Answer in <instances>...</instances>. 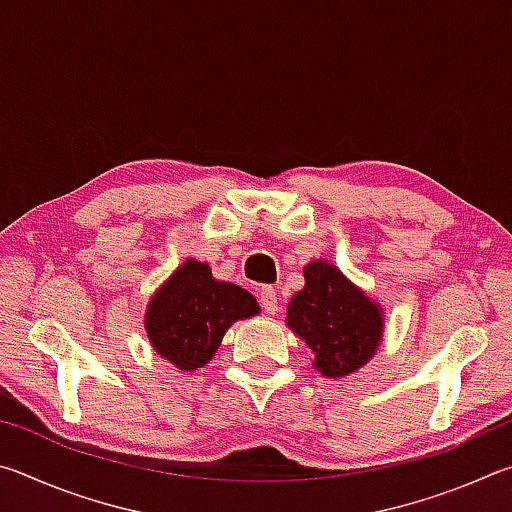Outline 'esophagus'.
<instances>
[{"instance_id":"34e87169","label":"esophagus","mask_w":512,"mask_h":512,"mask_svg":"<svg viewBox=\"0 0 512 512\" xmlns=\"http://www.w3.org/2000/svg\"><path fill=\"white\" fill-rule=\"evenodd\" d=\"M259 305L266 311V314H275L280 305H277V293L273 287H262L259 291Z\"/></svg>"}]
</instances>
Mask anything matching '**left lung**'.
Instances as JSON below:
<instances>
[{
	"instance_id": "obj_1",
	"label": "left lung",
	"mask_w": 512,
	"mask_h": 512,
	"mask_svg": "<svg viewBox=\"0 0 512 512\" xmlns=\"http://www.w3.org/2000/svg\"><path fill=\"white\" fill-rule=\"evenodd\" d=\"M287 325L314 352L329 379L366 366L384 334L381 309L327 259L305 266V289L291 298Z\"/></svg>"
}]
</instances>
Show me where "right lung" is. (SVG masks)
<instances>
[{
  "label": "right lung",
  "mask_w": 512,
  "mask_h": 512,
  "mask_svg": "<svg viewBox=\"0 0 512 512\" xmlns=\"http://www.w3.org/2000/svg\"><path fill=\"white\" fill-rule=\"evenodd\" d=\"M255 314L257 300L246 289L214 280L210 266L187 259L151 298L144 325L160 357L192 372L214 357L232 323Z\"/></svg>",
  "instance_id": "add662e5"
}]
</instances>
